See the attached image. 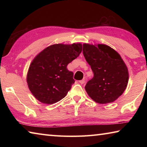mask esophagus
<instances>
[{
    "label": "esophagus",
    "instance_id": "obj_1",
    "mask_svg": "<svg viewBox=\"0 0 147 147\" xmlns=\"http://www.w3.org/2000/svg\"><path fill=\"white\" fill-rule=\"evenodd\" d=\"M79 82L81 84H84V82H85V79H83V80H80Z\"/></svg>",
    "mask_w": 147,
    "mask_h": 147
}]
</instances>
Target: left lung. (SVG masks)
<instances>
[{"instance_id":"left-lung-1","label":"left lung","mask_w":147,"mask_h":147,"mask_svg":"<svg viewBox=\"0 0 147 147\" xmlns=\"http://www.w3.org/2000/svg\"><path fill=\"white\" fill-rule=\"evenodd\" d=\"M82 51L94 74L85 86L88 95L99 104L115 101L128 82V69L121 56L106 45L84 44Z\"/></svg>"}]
</instances>
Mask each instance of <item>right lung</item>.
I'll list each match as a JSON object with an SVG mask.
<instances>
[{
    "label": "right lung",
    "mask_w": 147,
    "mask_h": 147,
    "mask_svg": "<svg viewBox=\"0 0 147 147\" xmlns=\"http://www.w3.org/2000/svg\"><path fill=\"white\" fill-rule=\"evenodd\" d=\"M82 45L56 44L41 52L30 65L27 83L41 102L52 104L66 96L74 83L73 73L67 66L78 57Z\"/></svg>",
    "instance_id": "right-lung-1"
}]
</instances>
